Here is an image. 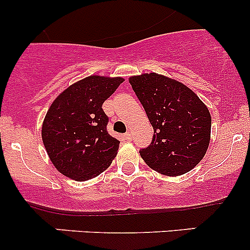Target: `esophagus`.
<instances>
[{
	"mask_svg": "<svg viewBox=\"0 0 250 250\" xmlns=\"http://www.w3.org/2000/svg\"><path fill=\"white\" fill-rule=\"evenodd\" d=\"M125 138H127L128 140H130V138H132V133H130V132L125 133Z\"/></svg>",
	"mask_w": 250,
	"mask_h": 250,
	"instance_id": "1",
	"label": "esophagus"
}]
</instances>
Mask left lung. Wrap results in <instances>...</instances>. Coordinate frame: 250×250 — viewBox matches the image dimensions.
I'll return each mask as SVG.
<instances>
[{"label": "left lung", "mask_w": 250, "mask_h": 250, "mask_svg": "<svg viewBox=\"0 0 250 250\" xmlns=\"http://www.w3.org/2000/svg\"><path fill=\"white\" fill-rule=\"evenodd\" d=\"M129 83L153 128L152 143L139 151L151 169L168 176L190 172L210 143L211 117L192 89L165 75L130 76Z\"/></svg>", "instance_id": "left-lung-1"}]
</instances>
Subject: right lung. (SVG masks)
<instances>
[{"label":"right lung","mask_w":250,"mask_h":250,"mask_svg":"<svg viewBox=\"0 0 250 250\" xmlns=\"http://www.w3.org/2000/svg\"><path fill=\"white\" fill-rule=\"evenodd\" d=\"M125 81L92 75L62 90L42 123V141L58 172L76 181L95 178L117 155L120 141L107 133L105 100Z\"/></svg>","instance_id":"obj_1"}]
</instances>
